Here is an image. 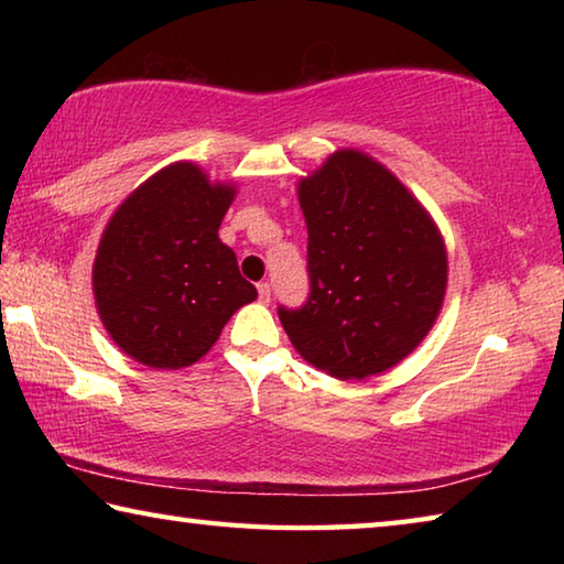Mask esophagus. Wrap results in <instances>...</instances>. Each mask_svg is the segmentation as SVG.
Returning a JSON list of instances; mask_svg holds the SVG:
<instances>
[{
    "instance_id": "34e87169",
    "label": "esophagus",
    "mask_w": 564,
    "mask_h": 564,
    "mask_svg": "<svg viewBox=\"0 0 564 564\" xmlns=\"http://www.w3.org/2000/svg\"><path fill=\"white\" fill-rule=\"evenodd\" d=\"M259 299L263 301V303H271V285L269 283H259Z\"/></svg>"
}]
</instances>
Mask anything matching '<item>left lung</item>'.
I'll list each match as a JSON object with an SVG mask.
<instances>
[{
	"label": "left lung",
	"instance_id": "left-lung-1",
	"mask_svg": "<svg viewBox=\"0 0 564 564\" xmlns=\"http://www.w3.org/2000/svg\"><path fill=\"white\" fill-rule=\"evenodd\" d=\"M311 293L279 308L293 348L333 378L398 366L443 308L447 253L423 204L393 171L356 149L301 178Z\"/></svg>",
	"mask_w": 564,
	"mask_h": 564
}]
</instances>
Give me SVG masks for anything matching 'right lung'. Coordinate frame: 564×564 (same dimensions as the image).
I'll return each instance as SVG.
<instances>
[{
	"label": "right lung",
	"instance_id": "right-lung-1",
	"mask_svg": "<svg viewBox=\"0 0 564 564\" xmlns=\"http://www.w3.org/2000/svg\"><path fill=\"white\" fill-rule=\"evenodd\" d=\"M234 196V184H212L196 164L176 161L109 218L94 259V301L111 340L137 362L191 366L259 295L218 238Z\"/></svg>",
	"mask_w": 564,
	"mask_h": 564
}]
</instances>
